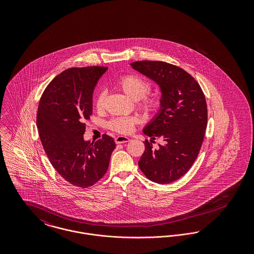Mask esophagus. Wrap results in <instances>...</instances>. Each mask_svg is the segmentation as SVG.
Here are the masks:
<instances>
[{
	"instance_id": "obj_1",
	"label": "esophagus",
	"mask_w": 254,
	"mask_h": 254,
	"mask_svg": "<svg viewBox=\"0 0 254 254\" xmlns=\"http://www.w3.org/2000/svg\"><path fill=\"white\" fill-rule=\"evenodd\" d=\"M129 141V138L127 136H118L115 138V142L117 144H123V143H127Z\"/></svg>"
}]
</instances>
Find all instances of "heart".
<instances>
[{
    "mask_svg": "<svg viewBox=\"0 0 254 254\" xmlns=\"http://www.w3.org/2000/svg\"><path fill=\"white\" fill-rule=\"evenodd\" d=\"M118 86L122 91L133 101H140V108L145 111H152L157 108L158 101L155 98H146L150 89L149 84L138 75H127L118 81ZM104 93H99L95 106L98 109L103 108ZM135 120L131 117L115 118L109 122V127L119 133H128L132 130Z\"/></svg>",
    "mask_w": 254,
    "mask_h": 254,
    "instance_id": "obj_1",
    "label": "heart"
}]
</instances>
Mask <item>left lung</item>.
Here are the masks:
<instances>
[{
    "mask_svg": "<svg viewBox=\"0 0 254 254\" xmlns=\"http://www.w3.org/2000/svg\"><path fill=\"white\" fill-rule=\"evenodd\" d=\"M134 70L153 81L160 88V109L143 132L150 137L138 165L150 181L169 184L191 168L205 136L207 109L205 95L193 77L165 62L138 61ZM155 137L163 144L154 150Z\"/></svg>",
    "mask_w": 254,
    "mask_h": 254,
    "instance_id": "1",
    "label": "left lung"
}]
</instances>
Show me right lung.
Here are the masks:
<instances>
[{"instance_id":"add662e5","label":"right lung","mask_w":254,"mask_h":254,"mask_svg":"<svg viewBox=\"0 0 254 254\" xmlns=\"http://www.w3.org/2000/svg\"><path fill=\"white\" fill-rule=\"evenodd\" d=\"M107 69L87 66L63 71L47 86L38 107L37 127L49 162L64 180L79 188L91 187L105 175L116 146L106 134L95 143L84 139L93 92Z\"/></svg>"}]
</instances>
